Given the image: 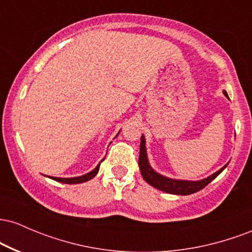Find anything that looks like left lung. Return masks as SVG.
<instances>
[{
  "mask_svg": "<svg viewBox=\"0 0 252 252\" xmlns=\"http://www.w3.org/2000/svg\"><path fill=\"white\" fill-rule=\"evenodd\" d=\"M225 97L228 99V94L226 91H222ZM138 166H140L141 174H142L143 179L146 180L150 186L155 187V189L162 190V192L169 193V194H176V195H189L192 193L198 192L204 189L205 186L210 184L211 181L215 180L220 173L226 168L227 163L220 169L217 170L216 173L211 174L207 178L201 179V180H180V179H173L164 176L150 166L148 155H147V148H146V138L142 134L141 136V144H140V158H138Z\"/></svg>",
  "mask_w": 252,
  "mask_h": 252,
  "instance_id": "left-lung-1",
  "label": "left lung"
}]
</instances>
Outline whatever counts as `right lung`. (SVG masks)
<instances>
[{
  "label": "right lung",
  "instance_id": "right-lung-1",
  "mask_svg": "<svg viewBox=\"0 0 252 252\" xmlns=\"http://www.w3.org/2000/svg\"><path fill=\"white\" fill-rule=\"evenodd\" d=\"M120 132H121V130L118 131V134H120ZM103 160H104V158H103ZM102 161H100V162L97 164L96 168H94L91 170V172L86 173V174H84V175L74 176V178H57V176H48V178L53 179V180H56L58 182H63V184H70V185H72V184H82V182H86V181L91 180L92 178H94V176L97 175V173H98V170H99V166H100V163H102Z\"/></svg>",
  "mask_w": 252,
  "mask_h": 252
}]
</instances>
